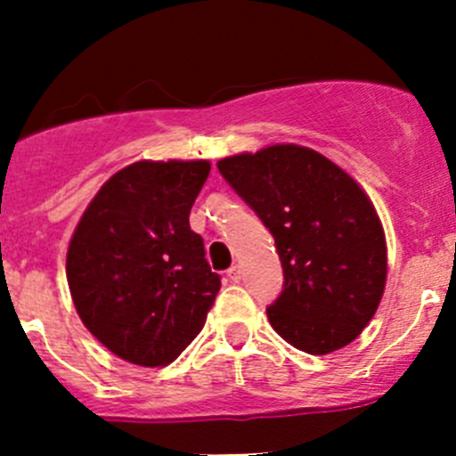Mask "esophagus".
Listing matches in <instances>:
<instances>
[{
	"instance_id": "34e87169",
	"label": "esophagus",
	"mask_w": 456,
	"mask_h": 456,
	"mask_svg": "<svg viewBox=\"0 0 456 456\" xmlns=\"http://www.w3.org/2000/svg\"><path fill=\"white\" fill-rule=\"evenodd\" d=\"M227 275H229V280H232V282H240V278H242V269L240 266H232V269L227 271Z\"/></svg>"
}]
</instances>
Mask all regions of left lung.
Wrapping results in <instances>:
<instances>
[{
  "label": "left lung",
  "mask_w": 456,
  "mask_h": 456,
  "mask_svg": "<svg viewBox=\"0 0 456 456\" xmlns=\"http://www.w3.org/2000/svg\"><path fill=\"white\" fill-rule=\"evenodd\" d=\"M218 172L275 240L284 273L282 291L266 306L275 333L311 355L351 344L386 284V240L369 196L300 145L229 156Z\"/></svg>",
  "instance_id": "8db88e82"
}]
</instances>
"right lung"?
Wrapping results in <instances>:
<instances>
[{"label":"right lung","instance_id":"obj_1","mask_svg":"<svg viewBox=\"0 0 456 456\" xmlns=\"http://www.w3.org/2000/svg\"><path fill=\"white\" fill-rule=\"evenodd\" d=\"M207 160H139L87 205L66 273L86 329L121 360L163 366L200 333L220 291L190 211Z\"/></svg>","mask_w":456,"mask_h":456}]
</instances>
